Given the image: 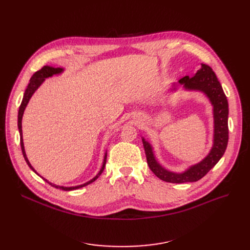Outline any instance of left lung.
Returning a JSON list of instances; mask_svg holds the SVG:
<instances>
[{"instance_id": "1", "label": "left lung", "mask_w": 250, "mask_h": 250, "mask_svg": "<svg viewBox=\"0 0 250 250\" xmlns=\"http://www.w3.org/2000/svg\"><path fill=\"white\" fill-rule=\"evenodd\" d=\"M188 90H198L207 95L213 105L214 111V141L213 147L208 156L200 163L190 166L182 173L168 171L157 162L151 144L145 139H142L145 149L147 162L153 173L163 181L171 183L193 182L203 178L224 155L229 138L228 129V101L218 81V78L211 67L202 63V68L192 77L186 76L178 81Z\"/></svg>"}]
</instances>
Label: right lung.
<instances>
[{
	"instance_id": "right-lung-1",
	"label": "right lung",
	"mask_w": 250,
	"mask_h": 250,
	"mask_svg": "<svg viewBox=\"0 0 250 250\" xmlns=\"http://www.w3.org/2000/svg\"><path fill=\"white\" fill-rule=\"evenodd\" d=\"M63 71V69L62 68H54V67H48V65H44V67H42L41 70L35 72L33 74V76L31 77L30 79V82L27 86V88H26L25 90V93H24V96H23V99H22V102H21V105L19 107V111H18V128H19V133H20V145H21V150H22V153H23V156H24V159L26 161V163L28 164V166L33 170V171L37 174V172L34 170V168L31 166L30 162L28 161L27 157H26V153H25V150H24V144H23V138H22V116H23V113H24V110L26 108V106H27V104L31 98V96L33 95L34 92L36 91V89L41 86L45 78H48V77H51L54 75H58V74H61L62 72ZM106 157H107V153H105L104 155V160H103V164H102V167L100 169V171L98 172V174L94 177L92 178L91 180H89L88 182L84 183V185H81V186H77V187H70V188H65V187H60V186H56V185H52L51 182L47 181L46 179H44L47 183H49V185L51 187H54L56 188H60V189H62V190H74V189H77V188H83V187H86L88 185H90V183H92L93 181H95L102 173V171L104 170V167H105V164H106Z\"/></svg>"
}]
</instances>
